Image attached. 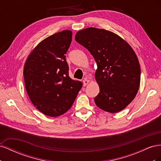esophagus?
I'll return each instance as SVG.
<instances>
[{
  "mask_svg": "<svg viewBox=\"0 0 161 161\" xmlns=\"http://www.w3.org/2000/svg\"><path fill=\"white\" fill-rule=\"evenodd\" d=\"M89 82V80H87V79H84L83 80V85H84V86H86L87 85H88V83Z\"/></svg>",
  "mask_w": 161,
  "mask_h": 161,
  "instance_id": "obj_1",
  "label": "esophagus"
}]
</instances>
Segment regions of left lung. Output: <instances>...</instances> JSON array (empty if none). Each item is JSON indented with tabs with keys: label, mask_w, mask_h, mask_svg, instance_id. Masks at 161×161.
Returning a JSON list of instances; mask_svg holds the SVG:
<instances>
[{
	"label": "left lung",
	"mask_w": 161,
	"mask_h": 161,
	"mask_svg": "<svg viewBox=\"0 0 161 161\" xmlns=\"http://www.w3.org/2000/svg\"><path fill=\"white\" fill-rule=\"evenodd\" d=\"M75 40L89 51L97 63V106L109 113L125 108L137 94L140 82V64L132 48L115 33L95 27L78 31Z\"/></svg>",
	"instance_id": "obj_1"
}]
</instances>
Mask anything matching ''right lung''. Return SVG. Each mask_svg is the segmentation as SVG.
Returning a JSON list of instances; mask_svg holds the SVG:
<instances>
[{
	"label": "right lung",
	"instance_id": "right-lung-1",
	"mask_svg": "<svg viewBox=\"0 0 161 161\" xmlns=\"http://www.w3.org/2000/svg\"><path fill=\"white\" fill-rule=\"evenodd\" d=\"M71 31L56 33L41 42L27 58L23 75L27 94L34 106L47 116L69 110L82 86L69 76L66 60Z\"/></svg>",
	"mask_w": 161,
	"mask_h": 161
}]
</instances>
